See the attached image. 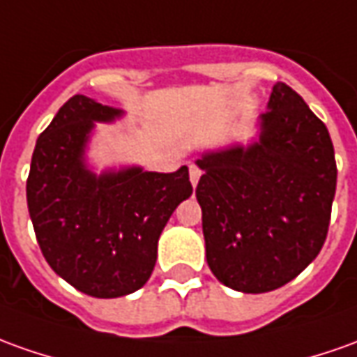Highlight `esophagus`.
<instances>
[{
  "label": "esophagus",
  "mask_w": 357,
  "mask_h": 357,
  "mask_svg": "<svg viewBox=\"0 0 357 357\" xmlns=\"http://www.w3.org/2000/svg\"><path fill=\"white\" fill-rule=\"evenodd\" d=\"M200 176H202V171H200L196 165H190V183H192V186H196V184H198Z\"/></svg>",
  "instance_id": "1"
}]
</instances>
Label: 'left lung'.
Returning a JSON list of instances; mask_svg holds the SVG:
<instances>
[{
  "mask_svg": "<svg viewBox=\"0 0 357 357\" xmlns=\"http://www.w3.org/2000/svg\"><path fill=\"white\" fill-rule=\"evenodd\" d=\"M250 146L204 153L196 186L206 258L223 286L266 294L321 252L336 192L328 130L286 83L272 89Z\"/></svg>",
  "mask_w": 357,
  "mask_h": 357,
  "instance_id": "left-lung-1",
  "label": "left lung"
}]
</instances>
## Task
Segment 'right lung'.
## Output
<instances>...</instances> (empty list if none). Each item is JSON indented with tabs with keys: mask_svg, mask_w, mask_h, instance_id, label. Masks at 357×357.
Masks as SVG:
<instances>
[{
	"mask_svg": "<svg viewBox=\"0 0 357 357\" xmlns=\"http://www.w3.org/2000/svg\"><path fill=\"white\" fill-rule=\"evenodd\" d=\"M122 114L73 95L36 139L26 178L29 213L46 262L75 289L100 299L144 287L161 231L192 194L188 167L174 173L91 171L85 147L95 122Z\"/></svg>",
	"mask_w": 357,
	"mask_h": 357,
	"instance_id": "right-lung-1",
	"label": "right lung"
}]
</instances>
